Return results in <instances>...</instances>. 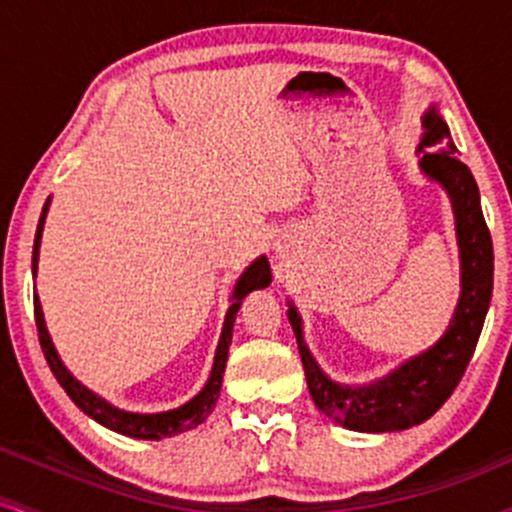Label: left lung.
<instances>
[{
	"mask_svg": "<svg viewBox=\"0 0 512 512\" xmlns=\"http://www.w3.org/2000/svg\"><path fill=\"white\" fill-rule=\"evenodd\" d=\"M421 169L430 179L440 181L450 193L457 220L459 258H462V295L450 321V329L433 348L394 370L370 387H343L331 382L302 338V321L290 307L292 331L304 365L309 394L319 411L360 433H392L428 421L450 399L462 380L476 341H479L493 290V244L484 212L479 203V188L469 166L457 159V147L450 140L445 120L428 111L423 118Z\"/></svg>",
	"mask_w": 512,
	"mask_h": 512,
	"instance_id": "8db88e82",
	"label": "left lung"
}]
</instances>
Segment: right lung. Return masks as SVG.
I'll return each instance as SVG.
<instances>
[{
    "label": "right lung",
    "mask_w": 512,
    "mask_h": 512,
    "mask_svg": "<svg viewBox=\"0 0 512 512\" xmlns=\"http://www.w3.org/2000/svg\"><path fill=\"white\" fill-rule=\"evenodd\" d=\"M48 205H50V198L45 200L43 212H40L38 229H36V241H33V275H36L40 232H43V222H45V212H48ZM266 285H271V266H268L266 256H261L258 261H254L249 268H246V273L241 275L237 287H234L232 307L227 309L225 326H222L220 343H217L215 363H212V372H210L208 384L203 387V392H200L198 396H193V399L188 401V404H183L181 409L164 411V413H128V411H120V409H116V406L106 404L101 396L89 392V389H86L84 384H79L77 380H74L70 372H67V367L62 365L60 355H57L53 341H50V336H48V329H45L43 309H40L38 295H33V314H36L40 348H43V355H45V360H48L50 370H53L55 380L60 382V387L65 389L67 394H70V399L86 413V416H91L94 421H99L101 426L116 430V433L130 435V438L162 440V438H171V435H176V433H183V430H191L195 426H200V423H203L205 418L210 416L212 409H215L217 399H220L222 375H225L229 343H232L234 319H237L241 300H244V297L249 295L251 290H256V287H266Z\"/></svg>",
    "instance_id": "obj_1"
}]
</instances>
